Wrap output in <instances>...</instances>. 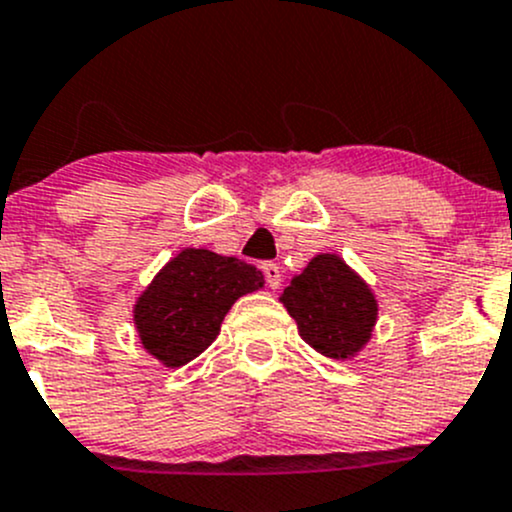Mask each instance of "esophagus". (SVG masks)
<instances>
[{
	"label": "esophagus",
	"instance_id": "esophagus-1",
	"mask_svg": "<svg viewBox=\"0 0 512 512\" xmlns=\"http://www.w3.org/2000/svg\"><path fill=\"white\" fill-rule=\"evenodd\" d=\"M261 268H263V276H266L268 288H273V291H276V288L281 286V268H278V263L268 261V263H263Z\"/></svg>",
	"mask_w": 512,
	"mask_h": 512
}]
</instances>
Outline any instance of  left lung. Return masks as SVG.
<instances>
[{
  "mask_svg": "<svg viewBox=\"0 0 512 512\" xmlns=\"http://www.w3.org/2000/svg\"><path fill=\"white\" fill-rule=\"evenodd\" d=\"M281 303L300 337L333 360H350L370 342L379 310L372 288L337 254L310 258L283 288Z\"/></svg>",
  "mask_w": 512,
  "mask_h": 512,
  "instance_id": "1",
  "label": "left lung"
}]
</instances>
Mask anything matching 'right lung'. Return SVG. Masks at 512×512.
<instances>
[{
  "label": "right lung",
  "instance_id": "obj_1",
  "mask_svg": "<svg viewBox=\"0 0 512 512\" xmlns=\"http://www.w3.org/2000/svg\"><path fill=\"white\" fill-rule=\"evenodd\" d=\"M263 273L234 256L182 249L135 300L133 320L142 347L177 370L217 340L231 305L261 291Z\"/></svg>",
  "mask_w": 512,
  "mask_h": 512
}]
</instances>
